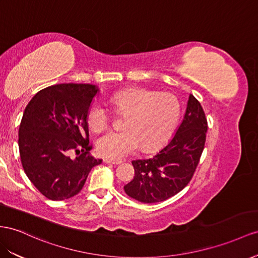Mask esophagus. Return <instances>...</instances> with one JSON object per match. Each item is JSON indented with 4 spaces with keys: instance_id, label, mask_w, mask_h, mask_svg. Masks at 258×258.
Returning a JSON list of instances; mask_svg holds the SVG:
<instances>
[{
    "instance_id": "34e87169",
    "label": "esophagus",
    "mask_w": 258,
    "mask_h": 258,
    "mask_svg": "<svg viewBox=\"0 0 258 258\" xmlns=\"http://www.w3.org/2000/svg\"><path fill=\"white\" fill-rule=\"evenodd\" d=\"M103 162L104 163H110V164H120L122 163L121 160H111L109 158H103Z\"/></svg>"
}]
</instances>
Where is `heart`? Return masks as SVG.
Wrapping results in <instances>:
<instances>
[{
  "label": "heart",
  "mask_w": 258,
  "mask_h": 258,
  "mask_svg": "<svg viewBox=\"0 0 258 258\" xmlns=\"http://www.w3.org/2000/svg\"><path fill=\"white\" fill-rule=\"evenodd\" d=\"M112 108L123 121L124 131L108 132L97 141L99 154L110 159H121L142 147L145 153L161 148L172 135L180 117V103L168 92L130 88L110 97ZM110 110L101 101H94L87 112L89 127L99 132L111 122Z\"/></svg>",
  "instance_id": "heart-1"
}]
</instances>
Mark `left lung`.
<instances>
[{"label":"left lung","instance_id":"obj_1","mask_svg":"<svg viewBox=\"0 0 258 258\" xmlns=\"http://www.w3.org/2000/svg\"><path fill=\"white\" fill-rule=\"evenodd\" d=\"M207 118L200 101L189 95L185 115L168 145L149 159L133 160L135 176L124 186L142 203H159L174 196L192 180L205 147Z\"/></svg>","mask_w":258,"mask_h":258}]
</instances>
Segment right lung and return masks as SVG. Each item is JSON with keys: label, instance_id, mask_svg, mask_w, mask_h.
Masks as SVG:
<instances>
[{"label": "right lung", "instance_id": "obj_1", "mask_svg": "<svg viewBox=\"0 0 258 258\" xmlns=\"http://www.w3.org/2000/svg\"><path fill=\"white\" fill-rule=\"evenodd\" d=\"M98 88L58 84L40 90L25 109L18 147L26 175L43 196L64 201L81 192L90 170L102 162L90 156L87 112ZM71 151L78 157L72 160Z\"/></svg>", "mask_w": 258, "mask_h": 258}]
</instances>
